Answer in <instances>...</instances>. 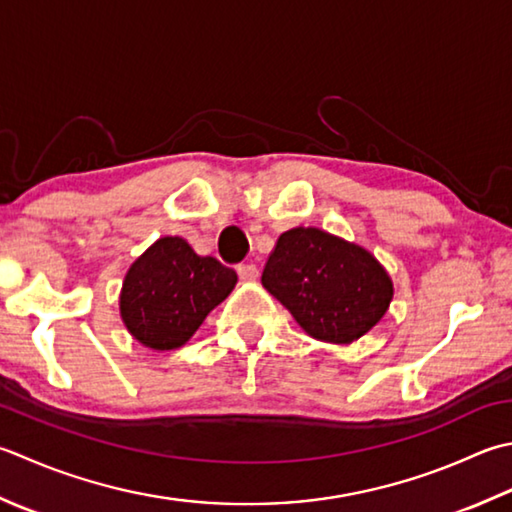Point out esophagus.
I'll return each instance as SVG.
<instances>
[{
	"label": "esophagus",
	"mask_w": 512,
	"mask_h": 512,
	"mask_svg": "<svg viewBox=\"0 0 512 512\" xmlns=\"http://www.w3.org/2000/svg\"><path fill=\"white\" fill-rule=\"evenodd\" d=\"M237 275H239V279H244V282H255V279L259 277V270L253 262H246V264L237 266Z\"/></svg>",
	"instance_id": "34e87169"
}]
</instances>
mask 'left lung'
<instances>
[{"instance_id":"left-lung-1","label":"left lung","mask_w":512,"mask_h":512,"mask_svg":"<svg viewBox=\"0 0 512 512\" xmlns=\"http://www.w3.org/2000/svg\"><path fill=\"white\" fill-rule=\"evenodd\" d=\"M262 284L310 337L333 344L368 333L393 299V282L368 250L302 226L279 235Z\"/></svg>"}]
</instances>
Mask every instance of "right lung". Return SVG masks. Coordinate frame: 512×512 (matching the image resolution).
<instances>
[{
  "mask_svg": "<svg viewBox=\"0 0 512 512\" xmlns=\"http://www.w3.org/2000/svg\"><path fill=\"white\" fill-rule=\"evenodd\" d=\"M235 284L233 268L199 257L182 237H162L130 266L119 308L137 342L170 350L193 337Z\"/></svg>",
  "mask_w": 512,
  "mask_h": 512,
  "instance_id": "obj_1",
  "label": "right lung"
}]
</instances>
